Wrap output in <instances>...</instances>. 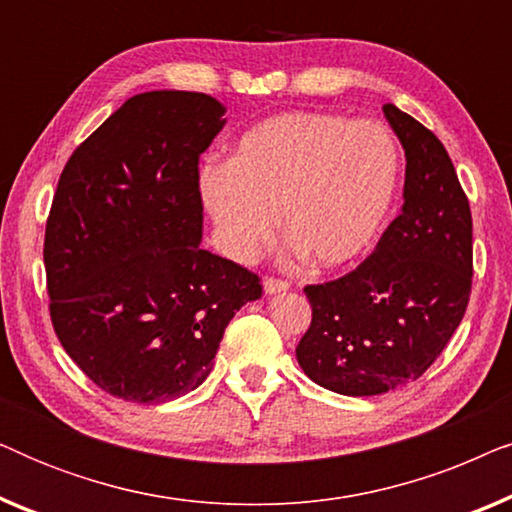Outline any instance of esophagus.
Returning a JSON list of instances; mask_svg holds the SVG:
<instances>
[{
    "mask_svg": "<svg viewBox=\"0 0 512 512\" xmlns=\"http://www.w3.org/2000/svg\"><path fill=\"white\" fill-rule=\"evenodd\" d=\"M263 291L272 296V293H282V291H289V282H284V279H275V277H265L263 282Z\"/></svg>",
    "mask_w": 512,
    "mask_h": 512,
    "instance_id": "1",
    "label": "esophagus"
}]
</instances>
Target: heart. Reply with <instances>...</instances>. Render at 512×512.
Returning a JSON list of instances; mask_svg holds the SVG:
<instances>
[{
	"label": "heart",
	"mask_w": 512,
	"mask_h": 512,
	"mask_svg": "<svg viewBox=\"0 0 512 512\" xmlns=\"http://www.w3.org/2000/svg\"><path fill=\"white\" fill-rule=\"evenodd\" d=\"M398 167L396 142L382 123L286 111L244 132L230 163L202 167L200 191L233 261H254L279 214L293 256L342 268L380 235Z\"/></svg>",
	"instance_id": "1"
}]
</instances>
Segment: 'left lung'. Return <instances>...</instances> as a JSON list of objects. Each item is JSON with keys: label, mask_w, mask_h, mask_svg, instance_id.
<instances>
[{"label": "left lung", "mask_w": 512, "mask_h": 512, "mask_svg": "<svg viewBox=\"0 0 512 512\" xmlns=\"http://www.w3.org/2000/svg\"><path fill=\"white\" fill-rule=\"evenodd\" d=\"M384 116L405 151L401 214L349 275L305 286L312 324L300 368L342 396L415 382L464 319L473 277V221L440 139L394 104Z\"/></svg>", "instance_id": "obj_1"}]
</instances>
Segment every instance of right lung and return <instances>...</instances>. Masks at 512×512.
I'll use <instances>...</instances> for the list:
<instances>
[{
  "mask_svg": "<svg viewBox=\"0 0 512 512\" xmlns=\"http://www.w3.org/2000/svg\"><path fill=\"white\" fill-rule=\"evenodd\" d=\"M212 95L130 97L67 160L46 223L51 319L107 394L156 405L207 380L254 272L202 242L200 153L226 125Z\"/></svg>",
  "mask_w": 512,
  "mask_h": 512,
  "instance_id": "add662e5",
  "label": "right lung"
}]
</instances>
